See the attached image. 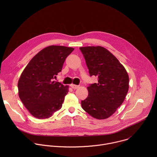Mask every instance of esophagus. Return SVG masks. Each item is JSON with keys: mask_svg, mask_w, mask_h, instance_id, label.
<instances>
[{"mask_svg": "<svg viewBox=\"0 0 157 157\" xmlns=\"http://www.w3.org/2000/svg\"><path fill=\"white\" fill-rule=\"evenodd\" d=\"M71 87L73 89H76L79 87V86H77V85H75V84H71Z\"/></svg>", "mask_w": 157, "mask_h": 157, "instance_id": "34e87169", "label": "esophagus"}]
</instances>
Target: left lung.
I'll use <instances>...</instances> for the list:
<instances>
[{
	"mask_svg": "<svg viewBox=\"0 0 157 157\" xmlns=\"http://www.w3.org/2000/svg\"><path fill=\"white\" fill-rule=\"evenodd\" d=\"M91 76L98 83L87 87V98L81 101L82 108L94 118L105 119L123 103L128 91V75L123 65L104 47H80Z\"/></svg>",
	"mask_w": 157,
	"mask_h": 157,
	"instance_id": "obj_1",
	"label": "left lung"
}]
</instances>
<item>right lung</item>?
Returning <instances> with one entry per match:
<instances>
[{
    "instance_id": "add662e5",
    "label": "right lung",
    "mask_w": 157,
    "mask_h": 157,
    "mask_svg": "<svg viewBox=\"0 0 157 157\" xmlns=\"http://www.w3.org/2000/svg\"><path fill=\"white\" fill-rule=\"evenodd\" d=\"M73 48L52 45L38 52L29 63L18 82V95L29 113L43 119L59 110L68 86L55 82Z\"/></svg>"
}]
</instances>
